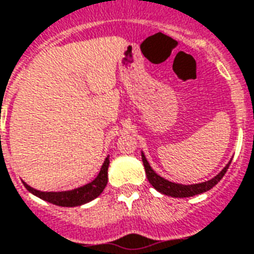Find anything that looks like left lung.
Returning a JSON list of instances; mask_svg holds the SVG:
<instances>
[{
    "label": "left lung",
    "instance_id": "8db88e82",
    "mask_svg": "<svg viewBox=\"0 0 254 254\" xmlns=\"http://www.w3.org/2000/svg\"><path fill=\"white\" fill-rule=\"evenodd\" d=\"M142 162H144L145 173H146V177H148V181L150 183V185H152L156 190L162 193V194H166V196L170 197H179V198H181V197L196 196V194H200V193H204V191L212 189V188L224 177V174L226 173V170H228V168H229L230 165L229 162V164H228V165H226L214 179L209 180L206 183L196 184V185H181V184L170 183L168 180L162 179L158 174L154 173L152 168H150V165H149V162L146 161V158H145L144 154H142Z\"/></svg>",
    "mask_w": 254,
    "mask_h": 254
}]
</instances>
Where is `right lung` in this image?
Instances as JSON below:
<instances>
[{"label": "right lung", "mask_w": 254, "mask_h": 254, "mask_svg": "<svg viewBox=\"0 0 254 254\" xmlns=\"http://www.w3.org/2000/svg\"><path fill=\"white\" fill-rule=\"evenodd\" d=\"M108 168H109V157H106L100 173L92 183L86 184L84 187L77 188L74 190L40 191L33 189L25 183L24 185L34 196L40 197L48 202H52V204L58 205V206H78V205L86 204L89 201L94 200L97 196L101 194L102 190L105 189L106 184H108Z\"/></svg>", "instance_id": "right-lung-1"}]
</instances>
